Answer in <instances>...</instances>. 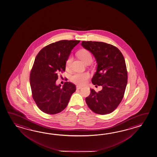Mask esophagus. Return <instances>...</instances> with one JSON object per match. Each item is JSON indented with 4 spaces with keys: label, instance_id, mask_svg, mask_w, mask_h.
I'll list each match as a JSON object with an SVG mask.
<instances>
[{
    "label": "esophagus",
    "instance_id": "34e87169",
    "mask_svg": "<svg viewBox=\"0 0 157 157\" xmlns=\"http://www.w3.org/2000/svg\"><path fill=\"white\" fill-rule=\"evenodd\" d=\"M82 87L81 86H76V89H82Z\"/></svg>",
    "mask_w": 157,
    "mask_h": 157
}]
</instances>
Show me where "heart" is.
I'll use <instances>...</instances> for the list:
<instances>
[{
  "label": "heart",
  "mask_w": 157,
  "mask_h": 157,
  "mask_svg": "<svg viewBox=\"0 0 157 157\" xmlns=\"http://www.w3.org/2000/svg\"><path fill=\"white\" fill-rule=\"evenodd\" d=\"M77 56L82 60H83L85 63H87L91 62L92 60V56L89 50L85 49H82L79 50L77 52ZM72 57H69L67 58L66 62V67L67 68H70L71 63L72 62ZM90 74L89 72H75L71 75L70 81L73 83L83 85L85 83H86L88 79L90 78Z\"/></svg>",
  "instance_id": "obj_1"
}]
</instances>
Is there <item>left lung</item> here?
Returning <instances> with one entry per match:
<instances>
[{"label": "left lung", "instance_id": "left-lung-1", "mask_svg": "<svg viewBox=\"0 0 157 157\" xmlns=\"http://www.w3.org/2000/svg\"><path fill=\"white\" fill-rule=\"evenodd\" d=\"M81 45L90 51L97 60V70L92 83L103 87L99 92L90 89L86 103L95 113H110L121 102L127 85V68L124 56L117 47L109 44L83 41Z\"/></svg>", "mask_w": 157, "mask_h": 157}]
</instances>
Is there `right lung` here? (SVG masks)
<instances>
[{
    "label": "right lung",
    "instance_id": "obj_1",
    "mask_svg": "<svg viewBox=\"0 0 157 157\" xmlns=\"http://www.w3.org/2000/svg\"><path fill=\"white\" fill-rule=\"evenodd\" d=\"M80 40H60L50 44L37 54L30 72L32 97L44 113H59L68 105L76 86L65 82L63 86L56 85L58 74L66 70V62L71 50Z\"/></svg>",
    "mask_w": 157,
    "mask_h": 157
}]
</instances>
